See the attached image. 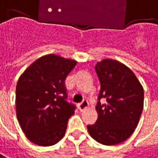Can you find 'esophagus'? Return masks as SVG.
Returning <instances> with one entry per match:
<instances>
[{
  "label": "esophagus",
  "instance_id": "34e87169",
  "mask_svg": "<svg viewBox=\"0 0 158 158\" xmlns=\"http://www.w3.org/2000/svg\"><path fill=\"white\" fill-rule=\"evenodd\" d=\"M88 106H89V102H88L87 100H83L81 103L78 104V108L81 111H83L84 109H86Z\"/></svg>",
  "mask_w": 158,
  "mask_h": 158
}]
</instances>
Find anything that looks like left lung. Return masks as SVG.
<instances>
[{
  "mask_svg": "<svg viewBox=\"0 0 158 158\" xmlns=\"http://www.w3.org/2000/svg\"><path fill=\"white\" fill-rule=\"evenodd\" d=\"M101 90L96 122L87 128L98 143L114 145L126 141L138 126L143 107V89L135 74L120 62L103 59L95 65ZM103 99L104 103H100Z\"/></svg>",
  "mask_w": 158,
  "mask_h": 158,
  "instance_id": "1",
  "label": "left lung"
}]
</instances>
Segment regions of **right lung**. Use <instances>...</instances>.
I'll use <instances>...</instances> for the list:
<instances>
[{
  "label": "right lung",
  "instance_id": "1",
  "mask_svg": "<svg viewBox=\"0 0 158 158\" xmlns=\"http://www.w3.org/2000/svg\"><path fill=\"white\" fill-rule=\"evenodd\" d=\"M77 61L54 54L40 57L19 77L16 86V115L31 142L51 146L64 138L76 106L69 103L65 79Z\"/></svg>",
  "mask_w": 158,
  "mask_h": 158
}]
</instances>
